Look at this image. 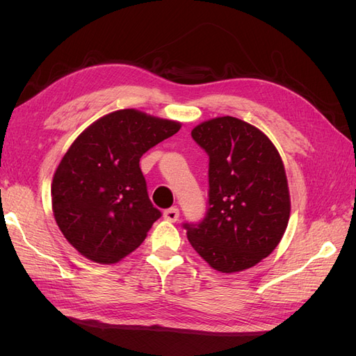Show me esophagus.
I'll use <instances>...</instances> for the list:
<instances>
[{
  "instance_id": "34e87169",
  "label": "esophagus",
  "mask_w": 356,
  "mask_h": 356,
  "mask_svg": "<svg viewBox=\"0 0 356 356\" xmlns=\"http://www.w3.org/2000/svg\"><path fill=\"white\" fill-rule=\"evenodd\" d=\"M163 218L166 221H170V222H175L178 218H179V209L178 208H169L163 212Z\"/></svg>"
}]
</instances>
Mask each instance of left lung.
<instances>
[{"mask_svg": "<svg viewBox=\"0 0 356 356\" xmlns=\"http://www.w3.org/2000/svg\"><path fill=\"white\" fill-rule=\"evenodd\" d=\"M191 136L209 156V209L200 224H184L188 242L215 270H246L286 230L291 199L281 154L260 129L230 115L197 124Z\"/></svg>", "mask_w": 356, "mask_h": 356, "instance_id": "8db88e82", "label": "left lung"}]
</instances>
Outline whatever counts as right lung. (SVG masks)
<instances>
[{
    "label": "right lung",
    "mask_w": 356,
    "mask_h": 356,
    "mask_svg": "<svg viewBox=\"0 0 356 356\" xmlns=\"http://www.w3.org/2000/svg\"><path fill=\"white\" fill-rule=\"evenodd\" d=\"M179 129V122L126 108L75 138L53 175L51 208L83 257L114 264L144 242L161 213L148 199L139 159Z\"/></svg>",
    "instance_id": "obj_1"
}]
</instances>
